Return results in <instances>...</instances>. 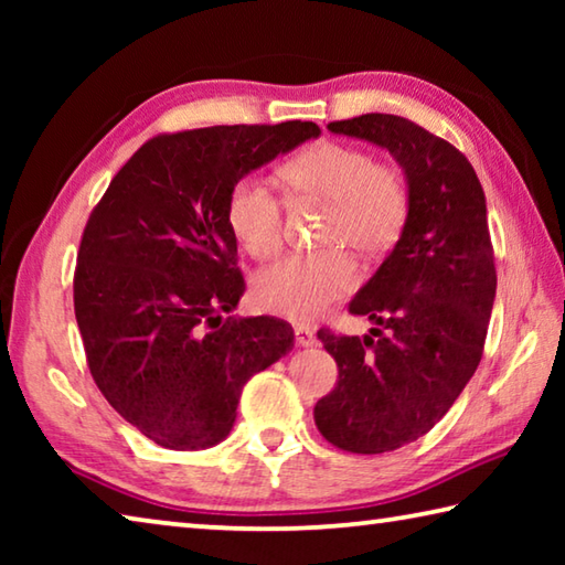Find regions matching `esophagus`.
Segmentation results:
<instances>
[{
    "label": "esophagus",
    "mask_w": 565,
    "mask_h": 565,
    "mask_svg": "<svg viewBox=\"0 0 565 565\" xmlns=\"http://www.w3.org/2000/svg\"><path fill=\"white\" fill-rule=\"evenodd\" d=\"M294 339H296V347H313V343H317V333L306 327H296Z\"/></svg>",
    "instance_id": "esophagus-1"
}]
</instances>
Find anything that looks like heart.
<instances>
[{"mask_svg": "<svg viewBox=\"0 0 565 565\" xmlns=\"http://www.w3.org/2000/svg\"><path fill=\"white\" fill-rule=\"evenodd\" d=\"M279 177L296 202L327 204L319 244L323 252L291 254L262 271L254 281L256 309L289 321H317L359 284L353 256L376 259L388 254L406 232L411 186L404 171L376 161L369 151L321 141L286 161ZM226 222L238 246L266 262L284 244V204L271 186L246 177L236 181L226 204Z\"/></svg>", "mask_w": 565, "mask_h": 565, "instance_id": "heart-1", "label": "heart"}]
</instances>
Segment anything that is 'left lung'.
Returning <instances> with one entry per match:
<instances>
[{
  "mask_svg": "<svg viewBox=\"0 0 565 565\" xmlns=\"http://www.w3.org/2000/svg\"><path fill=\"white\" fill-rule=\"evenodd\" d=\"M331 131L388 149L406 171V232L349 313L369 337L319 331L339 381L313 406L321 436L349 454H386L446 416L483 356L495 299L486 196L461 151L394 114H361Z\"/></svg>",
  "mask_w": 565,
  "mask_h": 565,
  "instance_id": "left-lung-1",
  "label": "left lung"
}]
</instances>
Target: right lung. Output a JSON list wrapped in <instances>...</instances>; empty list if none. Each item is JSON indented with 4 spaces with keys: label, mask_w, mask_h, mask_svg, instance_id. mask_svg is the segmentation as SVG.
I'll return each instance as SVG.
<instances>
[{
    "label": "right lung",
    "mask_w": 565,
    "mask_h": 565,
    "mask_svg": "<svg viewBox=\"0 0 565 565\" xmlns=\"http://www.w3.org/2000/svg\"><path fill=\"white\" fill-rule=\"evenodd\" d=\"M319 134L313 121L157 134L92 209L74 269L84 353L111 408L154 444L222 441L246 381L291 351L286 321L224 317L244 294L226 204L244 174Z\"/></svg>",
    "instance_id": "obj_1"
}]
</instances>
